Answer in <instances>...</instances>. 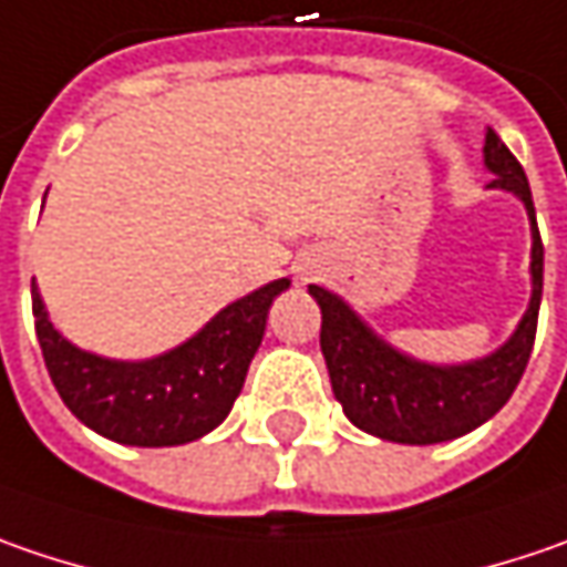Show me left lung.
I'll return each mask as SVG.
<instances>
[{"instance_id":"left-lung-1","label":"left lung","mask_w":567,"mask_h":567,"mask_svg":"<svg viewBox=\"0 0 567 567\" xmlns=\"http://www.w3.org/2000/svg\"><path fill=\"white\" fill-rule=\"evenodd\" d=\"M485 165L495 175L488 187L511 190L524 200L533 229V297L517 331L495 354L468 363H424L385 344L354 309L326 287H309L322 309V354L334 399L360 431L392 443H443L456 440L495 417L514 395L536 341L543 299V239L524 165L501 143L495 130L485 133Z\"/></svg>"}]
</instances>
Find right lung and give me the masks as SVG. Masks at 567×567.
<instances>
[{"label":"right lung","instance_id":"right-lung-1","mask_svg":"<svg viewBox=\"0 0 567 567\" xmlns=\"http://www.w3.org/2000/svg\"><path fill=\"white\" fill-rule=\"evenodd\" d=\"M287 287L280 277L229 302L194 338L153 360H107L70 344L47 319L34 280L31 309L47 373L85 427L127 446H178L223 424L265 338L270 302Z\"/></svg>","mask_w":567,"mask_h":567}]
</instances>
